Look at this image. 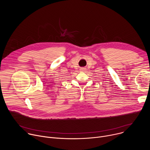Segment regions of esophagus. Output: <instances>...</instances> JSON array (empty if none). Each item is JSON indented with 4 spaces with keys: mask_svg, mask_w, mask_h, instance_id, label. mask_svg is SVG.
<instances>
[{
    "mask_svg": "<svg viewBox=\"0 0 150 150\" xmlns=\"http://www.w3.org/2000/svg\"><path fill=\"white\" fill-rule=\"evenodd\" d=\"M85 70V68H81V71H84Z\"/></svg>",
    "mask_w": 150,
    "mask_h": 150,
    "instance_id": "1",
    "label": "esophagus"
}]
</instances>
